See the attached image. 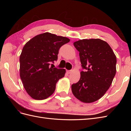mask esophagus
<instances>
[{"label": "esophagus", "mask_w": 131, "mask_h": 131, "mask_svg": "<svg viewBox=\"0 0 131 131\" xmlns=\"http://www.w3.org/2000/svg\"><path fill=\"white\" fill-rule=\"evenodd\" d=\"M72 70H67V72L68 74H70L71 73H72Z\"/></svg>", "instance_id": "obj_1"}]
</instances>
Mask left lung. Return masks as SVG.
<instances>
[{
	"label": "left lung",
	"instance_id": "8db88e82",
	"mask_svg": "<svg viewBox=\"0 0 131 131\" xmlns=\"http://www.w3.org/2000/svg\"><path fill=\"white\" fill-rule=\"evenodd\" d=\"M79 52L82 69L79 81L72 85L74 96L84 103L100 99L116 74V57L106 42L100 39H82L74 42Z\"/></svg>",
	"mask_w": 131,
	"mask_h": 131
}]
</instances>
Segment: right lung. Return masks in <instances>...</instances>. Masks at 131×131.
<instances>
[{
	"label": "right lung",
	"instance_id": "add662e5",
	"mask_svg": "<svg viewBox=\"0 0 131 131\" xmlns=\"http://www.w3.org/2000/svg\"><path fill=\"white\" fill-rule=\"evenodd\" d=\"M69 39L48 32L34 37L28 41L19 57L20 77L29 96L42 100L52 95L66 70L50 67L57 61L59 49Z\"/></svg>",
	"mask_w": 131,
	"mask_h": 131
}]
</instances>
